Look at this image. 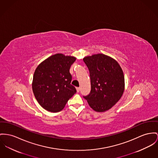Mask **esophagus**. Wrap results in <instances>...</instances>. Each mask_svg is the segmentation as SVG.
Here are the masks:
<instances>
[{
  "instance_id": "esophagus-1",
  "label": "esophagus",
  "mask_w": 158,
  "mask_h": 158,
  "mask_svg": "<svg viewBox=\"0 0 158 158\" xmlns=\"http://www.w3.org/2000/svg\"><path fill=\"white\" fill-rule=\"evenodd\" d=\"M76 89H77V92H79L80 91V87H76Z\"/></svg>"
}]
</instances>
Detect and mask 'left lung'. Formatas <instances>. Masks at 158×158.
Wrapping results in <instances>:
<instances>
[{
  "mask_svg": "<svg viewBox=\"0 0 158 158\" xmlns=\"http://www.w3.org/2000/svg\"><path fill=\"white\" fill-rule=\"evenodd\" d=\"M90 78L91 90L84 96L95 111L104 112L116 104L123 94L125 78L118 63L103 54L83 59Z\"/></svg>",
  "mask_w": 158,
  "mask_h": 158,
  "instance_id": "obj_1",
  "label": "left lung"
}]
</instances>
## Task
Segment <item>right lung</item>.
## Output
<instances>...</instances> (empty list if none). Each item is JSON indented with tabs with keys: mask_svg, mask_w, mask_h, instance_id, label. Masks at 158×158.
<instances>
[{
	"mask_svg": "<svg viewBox=\"0 0 158 158\" xmlns=\"http://www.w3.org/2000/svg\"><path fill=\"white\" fill-rule=\"evenodd\" d=\"M76 58L56 54L49 57L36 68L33 78L32 90L35 98L44 109L51 112L62 110L76 94L71 84V66Z\"/></svg>",
	"mask_w": 158,
	"mask_h": 158,
	"instance_id": "add662e5",
	"label": "right lung"
}]
</instances>
